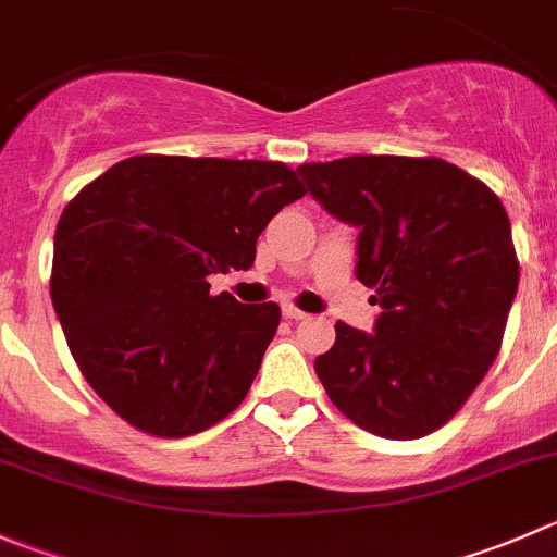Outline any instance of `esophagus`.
I'll return each instance as SVG.
<instances>
[{"mask_svg": "<svg viewBox=\"0 0 557 557\" xmlns=\"http://www.w3.org/2000/svg\"><path fill=\"white\" fill-rule=\"evenodd\" d=\"M283 315L288 318V321H305V318H307V312L296 310L294 305H285V307H283Z\"/></svg>", "mask_w": 557, "mask_h": 557, "instance_id": "34e87169", "label": "esophagus"}]
</instances>
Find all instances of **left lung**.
I'll list each match as a JSON object with an SVG mask.
<instances>
[{
    "mask_svg": "<svg viewBox=\"0 0 557 557\" xmlns=\"http://www.w3.org/2000/svg\"><path fill=\"white\" fill-rule=\"evenodd\" d=\"M332 218L359 228L356 277L375 332L337 321L315 359L329 399L361 430L433 433L487 375L520 283L509 214L487 185L438 158L354 154L296 169Z\"/></svg>",
    "mask_w": 557,
    "mask_h": 557,
    "instance_id": "obj_1",
    "label": "left lung"
}]
</instances>
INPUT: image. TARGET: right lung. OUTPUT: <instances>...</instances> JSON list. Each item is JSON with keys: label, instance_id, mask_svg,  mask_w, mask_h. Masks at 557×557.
<instances>
[{"label": "right lung", "instance_id": "right-lung-1", "mask_svg": "<svg viewBox=\"0 0 557 557\" xmlns=\"http://www.w3.org/2000/svg\"><path fill=\"white\" fill-rule=\"evenodd\" d=\"M301 196L283 163L138 154L64 207L53 310L75 364L124 422L185 438L239 408L280 307L212 296L207 277L250 269L269 220Z\"/></svg>", "mask_w": 557, "mask_h": 557}]
</instances>
